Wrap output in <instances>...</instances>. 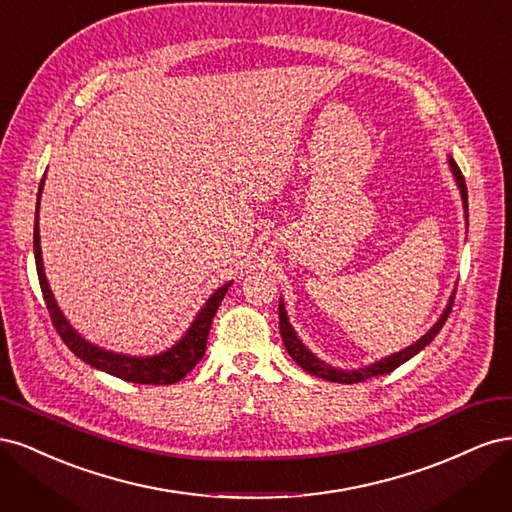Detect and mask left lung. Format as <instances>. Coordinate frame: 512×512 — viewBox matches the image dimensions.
<instances>
[{
	"label": "left lung",
	"mask_w": 512,
	"mask_h": 512,
	"mask_svg": "<svg viewBox=\"0 0 512 512\" xmlns=\"http://www.w3.org/2000/svg\"><path fill=\"white\" fill-rule=\"evenodd\" d=\"M448 168H451L453 179H455L457 188H459L461 203H463V213H466V226H468V188H466V179H463L459 166L455 164V160H453L451 156H448ZM453 299H455V290H453V294H451V299H448V303H446V307H444V312L440 314L438 322L433 324V327H431L421 339H416L414 344H410V346L404 348V350L393 352V354H389V356H384V359L374 361V363H369V365L359 367V369H339V367H333V365H329V363H324L322 359H318V356L301 342L297 331H294V327L290 324V318H288V312H286V305H284V299H282V297H280V333H282V339H284L286 352L292 356L294 363L301 365V369L307 371V374L318 376V378L329 380V382L354 384V382H363V380L374 378V376L391 374V371H393L395 367H399L401 363L410 361L414 354H418L425 346H429V344L433 342V337H436V335L440 333V329L444 327V322H446L448 314H451Z\"/></svg>",
	"instance_id": "left-lung-1"
}]
</instances>
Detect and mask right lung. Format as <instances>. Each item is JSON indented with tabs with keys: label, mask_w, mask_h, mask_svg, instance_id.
I'll return each mask as SVG.
<instances>
[{
	"label": "right lung",
	"mask_w": 512,
	"mask_h": 512,
	"mask_svg": "<svg viewBox=\"0 0 512 512\" xmlns=\"http://www.w3.org/2000/svg\"><path fill=\"white\" fill-rule=\"evenodd\" d=\"M44 188V179L40 183L38 190V203H36V222H34V256H36V271H38V280L42 288V297L46 307H49L51 320L55 324V329L59 337L64 339V344L83 359L87 365L96 367L100 371H106L115 378H121L126 382L134 384H175L179 382L196 363L203 359V354L207 350V337L215 312L224 299V294L232 286V282L222 284L218 290H215L207 303L200 307V312L192 320V324L181 335L179 342H175L170 348L158 352V354H149V356H134V354H121L106 350L102 346L91 344L89 339H85L79 331H76L68 318L61 312L55 294L49 286V280H46L44 265H42V247H40V226H38V211H40V196Z\"/></svg>",
	"instance_id": "right-lung-1"
}]
</instances>
